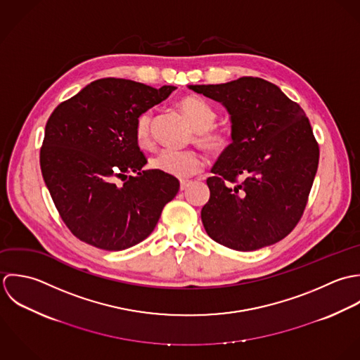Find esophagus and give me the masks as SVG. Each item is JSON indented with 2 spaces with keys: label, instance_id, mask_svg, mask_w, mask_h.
I'll return each instance as SVG.
<instances>
[{
  "label": "esophagus",
  "instance_id": "esophagus-1",
  "mask_svg": "<svg viewBox=\"0 0 360 360\" xmlns=\"http://www.w3.org/2000/svg\"><path fill=\"white\" fill-rule=\"evenodd\" d=\"M191 185V181H181V184H179V188H181V191H185L188 186Z\"/></svg>",
  "mask_w": 360,
  "mask_h": 360
}]
</instances>
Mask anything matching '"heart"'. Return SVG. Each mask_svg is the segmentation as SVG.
Returning <instances> with one entry per match:
<instances>
[{"mask_svg": "<svg viewBox=\"0 0 360 360\" xmlns=\"http://www.w3.org/2000/svg\"><path fill=\"white\" fill-rule=\"evenodd\" d=\"M195 129V143L212 155H225L235 143V134L229 127L216 125L217 111L205 100L186 96L178 103ZM153 112L143 111L135 122V139L141 147H151L153 141ZM150 165L174 178L185 179L199 174L205 165L200 153L195 150L164 148L157 153Z\"/></svg>", "mask_w": 360, "mask_h": 360, "instance_id": "1", "label": "heart"}]
</instances>
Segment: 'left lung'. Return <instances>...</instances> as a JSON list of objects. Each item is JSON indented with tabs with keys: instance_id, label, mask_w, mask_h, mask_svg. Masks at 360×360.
<instances>
[{
	"instance_id": "obj_1",
	"label": "left lung",
	"mask_w": 360,
	"mask_h": 360,
	"mask_svg": "<svg viewBox=\"0 0 360 360\" xmlns=\"http://www.w3.org/2000/svg\"><path fill=\"white\" fill-rule=\"evenodd\" d=\"M189 87L226 107L235 134L232 148L219 155L214 175L207 178L210 199L202 209L206 232L239 252L280 242L303 216L319 167L309 118L262 77Z\"/></svg>"
}]
</instances>
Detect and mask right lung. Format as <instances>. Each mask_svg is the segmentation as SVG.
Listing matches in <instances>:
<instances>
[{
  "label": "right lung",
  "instance_id": "1",
  "mask_svg": "<svg viewBox=\"0 0 360 360\" xmlns=\"http://www.w3.org/2000/svg\"><path fill=\"white\" fill-rule=\"evenodd\" d=\"M174 90L104 77L50 115L40 168L58 214L79 240L110 252L135 246L178 193L176 178L141 171L147 158L135 139L138 117Z\"/></svg>",
  "mask_w": 360,
  "mask_h": 360
}]
</instances>
